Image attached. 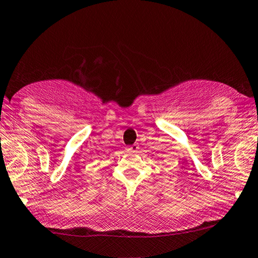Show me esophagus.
<instances>
[{"instance_id":"obj_1","label":"esophagus","mask_w":258,"mask_h":258,"mask_svg":"<svg viewBox=\"0 0 258 258\" xmlns=\"http://www.w3.org/2000/svg\"><path fill=\"white\" fill-rule=\"evenodd\" d=\"M138 149H140V148H138L137 144H134V145L128 146V148H126V150H128L129 152H137Z\"/></svg>"}]
</instances>
